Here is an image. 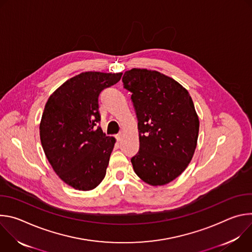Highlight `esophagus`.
<instances>
[{
    "label": "esophagus",
    "instance_id": "esophagus-1",
    "mask_svg": "<svg viewBox=\"0 0 252 252\" xmlns=\"http://www.w3.org/2000/svg\"><path fill=\"white\" fill-rule=\"evenodd\" d=\"M123 135H124V134H123V132H120V133H118V134L116 135V138H117V140H118V141H121V140L123 139Z\"/></svg>",
    "mask_w": 252,
    "mask_h": 252
}]
</instances>
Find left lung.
Wrapping results in <instances>:
<instances>
[{
  "label": "left lung",
  "mask_w": 252,
  "mask_h": 252,
  "mask_svg": "<svg viewBox=\"0 0 252 252\" xmlns=\"http://www.w3.org/2000/svg\"><path fill=\"white\" fill-rule=\"evenodd\" d=\"M137 118L139 150L134 172L151 186H163L187 168L194 154L199 121L189 92L157 70L132 68L123 77Z\"/></svg>",
  "instance_id": "1"
}]
</instances>
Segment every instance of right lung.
I'll return each mask as SVG.
<instances>
[{
  "label": "right lung",
  "mask_w": 252,
  "mask_h": 252,
  "mask_svg": "<svg viewBox=\"0 0 252 252\" xmlns=\"http://www.w3.org/2000/svg\"><path fill=\"white\" fill-rule=\"evenodd\" d=\"M122 75L82 73L63 84L45 105L40 125L45 155L61 179L76 189H94L104 178L116 139L97 126L98 95Z\"/></svg>",
  "instance_id": "right-lung-1"
}]
</instances>
